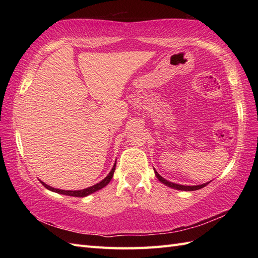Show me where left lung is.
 Segmentation results:
<instances>
[{
	"mask_svg": "<svg viewBox=\"0 0 258 258\" xmlns=\"http://www.w3.org/2000/svg\"><path fill=\"white\" fill-rule=\"evenodd\" d=\"M154 172H155V175H156V177H157V179L160 180L161 183H163L164 185H166V186H168V187H172V188H174V189H178V190H186V191H190V190H196V189H201V188H203V187H205V186L210 183V182H207V183H204V184H202V185H193V186H187V185H179V184H176V183H172V182H169V180H167V179H165L164 177H162L160 174H158L155 169H154Z\"/></svg>",
	"mask_w": 258,
	"mask_h": 258,
	"instance_id": "obj_1",
	"label": "left lung"
}]
</instances>
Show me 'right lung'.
Here are the masks:
<instances>
[{
  "instance_id": "1",
  "label": "right lung",
  "mask_w": 258,
  "mask_h": 258,
  "mask_svg": "<svg viewBox=\"0 0 258 258\" xmlns=\"http://www.w3.org/2000/svg\"><path fill=\"white\" fill-rule=\"evenodd\" d=\"M115 166H116V163H114V166H113V168L111 169V172H109L107 176H106L105 178H104L103 180H101L100 183H97V184H95V185L91 186V187H87V188H84V189H79V190H65V189L54 188V187H52V186L45 184L44 182H42V180H41V183H42L43 185H44L45 188L50 189V190H52V191H55V193H57V194H63V195L74 196V197H85V196H87V195L93 194V193H95V191L102 189L103 187H105V186H106L109 182H111V179H112V177H113V174H114V171H115Z\"/></svg>"
}]
</instances>
